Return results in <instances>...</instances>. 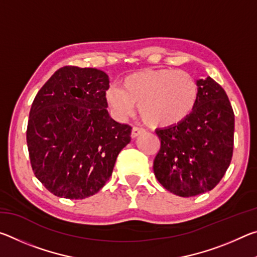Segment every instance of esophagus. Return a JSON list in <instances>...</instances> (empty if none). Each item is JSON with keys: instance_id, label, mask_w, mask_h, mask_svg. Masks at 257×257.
I'll return each instance as SVG.
<instances>
[{"instance_id": "obj_1", "label": "esophagus", "mask_w": 257, "mask_h": 257, "mask_svg": "<svg viewBox=\"0 0 257 257\" xmlns=\"http://www.w3.org/2000/svg\"><path fill=\"white\" fill-rule=\"evenodd\" d=\"M144 132H145V130L143 128H139V127H136V125H135V127H133V130H132V137L136 138L137 136L142 135Z\"/></svg>"}]
</instances>
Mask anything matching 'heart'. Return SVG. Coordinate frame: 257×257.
<instances>
[{
  "label": "heart",
  "instance_id": "heart-1",
  "mask_svg": "<svg viewBox=\"0 0 257 257\" xmlns=\"http://www.w3.org/2000/svg\"><path fill=\"white\" fill-rule=\"evenodd\" d=\"M199 86L189 72L146 69L125 76L119 87H108L105 99L115 114H132L134 105L143 122L152 128H173L196 110Z\"/></svg>",
  "mask_w": 257,
  "mask_h": 257
}]
</instances>
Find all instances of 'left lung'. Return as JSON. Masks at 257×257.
I'll return each instance as SVG.
<instances>
[{"instance_id": "obj_1", "label": "left lung", "mask_w": 257, "mask_h": 257, "mask_svg": "<svg viewBox=\"0 0 257 257\" xmlns=\"http://www.w3.org/2000/svg\"><path fill=\"white\" fill-rule=\"evenodd\" d=\"M199 101L185 122L156 130L161 142L153 169L165 189L181 197L212 190L233 152L234 114L224 89L207 77L198 81Z\"/></svg>"}]
</instances>
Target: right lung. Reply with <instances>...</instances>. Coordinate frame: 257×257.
I'll use <instances>...</instances> for the list:
<instances>
[{
    "mask_svg": "<svg viewBox=\"0 0 257 257\" xmlns=\"http://www.w3.org/2000/svg\"><path fill=\"white\" fill-rule=\"evenodd\" d=\"M108 76L67 66L54 72L32 104L27 145L34 175L58 197L93 196L112 175L132 127L106 110Z\"/></svg>",
    "mask_w": 257,
    "mask_h": 257,
    "instance_id": "add662e5",
    "label": "right lung"
}]
</instances>
